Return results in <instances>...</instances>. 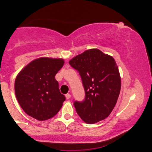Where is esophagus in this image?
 <instances>
[{"label":"esophagus","instance_id":"esophagus-1","mask_svg":"<svg viewBox=\"0 0 152 152\" xmlns=\"http://www.w3.org/2000/svg\"><path fill=\"white\" fill-rule=\"evenodd\" d=\"M66 98L67 99H69L71 98V94H66Z\"/></svg>","mask_w":152,"mask_h":152}]
</instances>
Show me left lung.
Returning a JSON list of instances; mask_svg holds the SVG:
<instances>
[{
    "instance_id": "1",
    "label": "left lung",
    "mask_w": 152,
    "mask_h": 152,
    "mask_svg": "<svg viewBox=\"0 0 152 152\" xmlns=\"http://www.w3.org/2000/svg\"><path fill=\"white\" fill-rule=\"evenodd\" d=\"M69 64L79 73L85 91L84 100L74 102L77 114L89 124L105 119L114 109L121 90L114 58L93 48L76 56Z\"/></svg>"
}]
</instances>
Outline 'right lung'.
Masks as SVG:
<instances>
[{"instance_id":"right-lung-1","label":"right lung","mask_w":152,"mask_h":152,"mask_svg":"<svg viewBox=\"0 0 152 152\" xmlns=\"http://www.w3.org/2000/svg\"><path fill=\"white\" fill-rule=\"evenodd\" d=\"M64 59L42 57L32 61L18 74L15 93L23 110L31 117L45 121L53 117L66 100L55 76Z\"/></svg>"}]
</instances>
